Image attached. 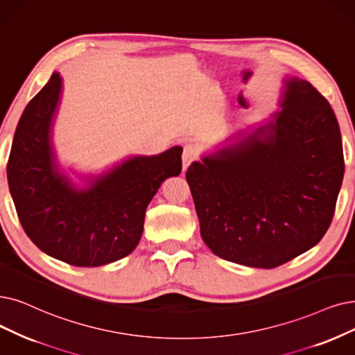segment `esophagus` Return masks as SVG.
Here are the masks:
<instances>
[{"label": "esophagus", "mask_w": 355, "mask_h": 355, "mask_svg": "<svg viewBox=\"0 0 355 355\" xmlns=\"http://www.w3.org/2000/svg\"><path fill=\"white\" fill-rule=\"evenodd\" d=\"M195 159H196V148H195V146L188 144V146L183 147V154H182V163H183L182 172H183V173L187 172V168L189 167V164H191Z\"/></svg>", "instance_id": "34e87169"}]
</instances>
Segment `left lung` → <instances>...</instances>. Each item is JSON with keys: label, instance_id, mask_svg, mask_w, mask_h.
<instances>
[{"label": "left lung", "instance_id": "obj_1", "mask_svg": "<svg viewBox=\"0 0 355 355\" xmlns=\"http://www.w3.org/2000/svg\"><path fill=\"white\" fill-rule=\"evenodd\" d=\"M343 178L335 113L295 76L282 78L271 118L230 135L187 172L205 245L225 261L263 269L320 242Z\"/></svg>", "mask_w": 355, "mask_h": 355}]
</instances>
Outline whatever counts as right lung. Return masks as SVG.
Instances as JSON below:
<instances>
[{
	"label": "right lung",
	"instance_id": "obj_1",
	"mask_svg": "<svg viewBox=\"0 0 355 355\" xmlns=\"http://www.w3.org/2000/svg\"><path fill=\"white\" fill-rule=\"evenodd\" d=\"M61 97L62 77L53 73L26 106L8 157V188L26 234L42 252L74 266H102L137 248L147 207L167 178L179 176L183 150L131 155L74 180L53 146Z\"/></svg>",
	"mask_w": 355,
	"mask_h": 355
}]
</instances>
